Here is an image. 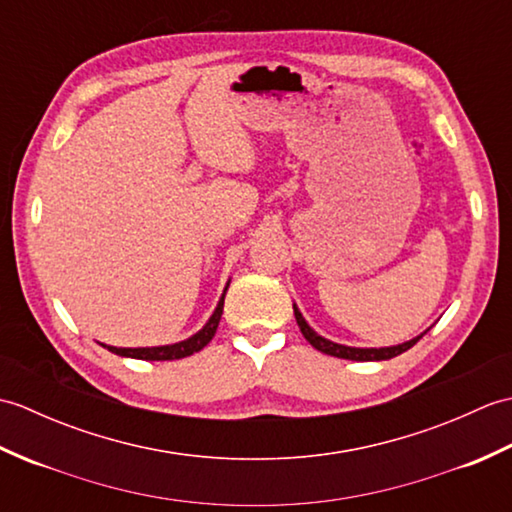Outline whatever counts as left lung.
<instances>
[{
	"instance_id": "obj_1",
	"label": "left lung",
	"mask_w": 512,
	"mask_h": 512,
	"mask_svg": "<svg viewBox=\"0 0 512 512\" xmlns=\"http://www.w3.org/2000/svg\"><path fill=\"white\" fill-rule=\"evenodd\" d=\"M292 308H295V319L299 323L301 334L306 336V341L312 347H317V350L323 352V354H330V356H336V358H347V361H387V358H394L402 352H407L409 347L416 345L424 336V334H420V336H416V339H411V341L402 343V345L378 347V350H376V347H347V345H339V343H332L328 339H323V336L314 332L310 325L306 323V319L301 317V312L297 310V306H292Z\"/></svg>"
}]
</instances>
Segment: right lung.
Returning <instances> with one entry per match:
<instances>
[{"instance_id": "add662e5", "label": "right lung", "mask_w": 512, "mask_h": 512, "mask_svg": "<svg viewBox=\"0 0 512 512\" xmlns=\"http://www.w3.org/2000/svg\"><path fill=\"white\" fill-rule=\"evenodd\" d=\"M222 310H224V295H222L220 303H217V308L213 312V317L209 319V323H206L198 334H193L187 341H180L173 345H160V347H110V345H103V347H107V350L118 354V356L140 358V361H173V358L191 356L195 352H200L202 347L213 339L217 325H220V319H222Z\"/></svg>"}]
</instances>
